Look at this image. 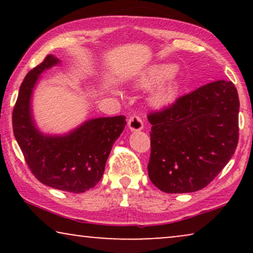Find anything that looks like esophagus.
<instances>
[{"mask_svg":"<svg viewBox=\"0 0 253 253\" xmlns=\"http://www.w3.org/2000/svg\"><path fill=\"white\" fill-rule=\"evenodd\" d=\"M127 126H129V129L131 131H139V130H143L144 122L140 116L132 115L129 119V121H127Z\"/></svg>","mask_w":253,"mask_h":253,"instance_id":"34e87169","label":"esophagus"}]
</instances>
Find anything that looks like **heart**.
Wrapping results in <instances>:
<instances>
[{"label":"heart","instance_id":"1","mask_svg":"<svg viewBox=\"0 0 253 253\" xmlns=\"http://www.w3.org/2000/svg\"><path fill=\"white\" fill-rule=\"evenodd\" d=\"M176 72V65L171 63H159L151 65L143 71L137 79V85L141 88L162 83L152 93L151 101L155 106H165L172 102L177 95L178 83L172 77Z\"/></svg>","mask_w":253,"mask_h":253}]
</instances>
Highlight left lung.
Returning <instances> with one entry per match:
<instances>
[{
	"label": "left lung",
	"instance_id": "8db88e82",
	"mask_svg": "<svg viewBox=\"0 0 253 253\" xmlns=\"http://www.w3.org/2000/svg\"><path fill=\"white\" fill-rule=\"evenodd\" d=\"M238 112L235 85L216 81L148 114L151 182L167 193L195 192L209 185L236 150Z\"/></svg>",
	"mask_w": 253,
	"mask_h": 253
}]
</instances>
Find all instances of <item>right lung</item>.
<instances>
[{"label":"right lung","mask_w":253,"mask_h":253,"mask_svg":"<svg viewBox=\"0 0 253 253\" xmlns=\"http://www.w3.org/2000/svg\"><path fill=\"white\" fill-rule=\"evenodd\" d=\"M60 63L48 55L33 68L20 85L12 112L13 134L32 174L44 185L82 193L101 179L113 144L126 126V116L86 121L62 136L43 134L34 123L31 98L44 70Z\"/></svg>","instance_id":"right-lung-1"}]
</instances>
